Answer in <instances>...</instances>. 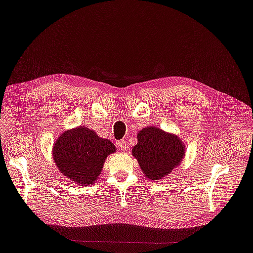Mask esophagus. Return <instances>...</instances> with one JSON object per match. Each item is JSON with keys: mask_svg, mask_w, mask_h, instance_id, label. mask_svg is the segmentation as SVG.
Segmentation results:
<instances>
[{"mask_svg": "<svg viewBox=\"0 0 253 253\" xmlns=\"http://www.w3.org/2000/svg\"><path fill=\"white\" fill-rule=\"evenodd\" d=\"M119 148H120V150H122V151H125V150H127V148H128V144H127V141H126L125 139L120 140V141H119Z\"/></svg>", "mask_w": 253, "mask_h": 253, "instance_id": "obj_1", "label": "esophagus"}]
</instances>
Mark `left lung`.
<instances>
[{
  "instance_id": "8db88e82",
  "label": "left lung",
  "mask_w": 253,
  "mask_h": 253,
  "mask_svg": "<svg viewBox=\"0 0 253 253\" xmlns=\"http://www.w3.org/2000/svg\"><path fill=\"white\" fill-rule=\"evenodd\" d=\"M137 145L132 155L151 180H160L179 166L185 155L180 138L156 127H148L137 133Z\"/></svg>"
}]
</instances>
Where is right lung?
<instances>
[{"mask_svg":"<svg viewBox=\"0 0 253 253\" xmlns=\"http://www.w3.org/2000/svg\"><path fill=\"white\" fill-rule=\"evenodd\" d=\"M116 151L108 139L95 131L79 127L65 131L53 146L52 156L58 169L78 184H93L101 173L106 157Z\"/></svg>","mask_w":253,"mask_h":253,"instance_id":"obj_1","label":"right lung"}]
</instances>
